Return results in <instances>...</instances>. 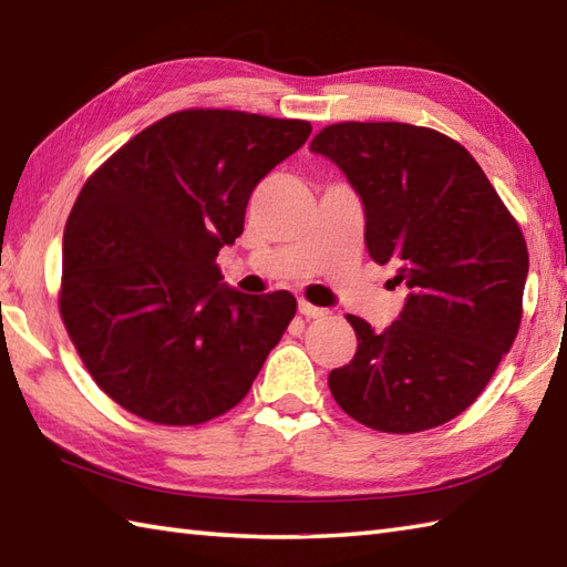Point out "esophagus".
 I'll return each instance as SVG.
<instances>
[{"label":"esophagus","instance_id":"1","mask_svg":"<svg viewBox=\"0 0 567 567\" xmlns=\"http://www.w3.org/2000/svg\"><path fill=\"white\" fill-rule=\"evenodd\" d=\"M299 315L307 319H327L329 309H321V307H315L311 302H307V299H299Z\"/></svg>","mask_w":567,"mask_h":567}]
</instances>
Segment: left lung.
Here are the masks:
<instances>
[{
	"label": "left lung",
	"instance_id": "left-lung-1",
	"mask_svg": "<svg viewBox=\"0 0 567 567\" xmlns=\"http://www.w3.org/2000/svg\"><path fill=\"white\" fill-rule=\"evenodd\" d=\"M311 151L341 167L363 199L365 244L412 295L384 331L348 315L358 336L329 390L348 416L416 433L463 414L519 333L528 250L483 167L441 131L341 122Z\"/></svg>",
	"mask_w": 567,
	"mask_h": 567
}]
</instances>
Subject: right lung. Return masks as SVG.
<instances>
[{
    "label": "right lung",
    "mask_w": 567,
    "mask_h": 567,
    "mask_svg": "<svg viewBox=\"0 0 567 567\" xmlns=\"http://www.w3.org/2000/svg\"><path fill=\"white\" fill-rule=\"evenodd\" d=\"M309 134L302 118L183 110L82 185L58 307L92 380L126 412L197 426L248 394L297 299L228 290L216 256L244 231L250 192Z\"/></svg>",
    "instance_id": "right-lung-1"
}]
</instances>
